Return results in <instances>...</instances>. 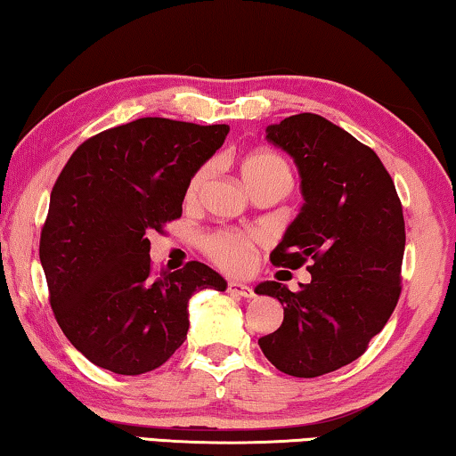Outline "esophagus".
<instances>
[{"instance_id":"esophagus-1","label":"esophagus","mask_w":456,"mask_h":456,"mask_svg":"<svg viewBox=\"0 0 456 456\" xmlns=\"http://www.w3.org/2000/svg\"><path fill=\"white\" fill-rule=\"evenodd\" d=\"M228 291L232 296H240V297H255V289L250 285L240 283V281H230L228 283Z\"/></svg>"}]
</instances>
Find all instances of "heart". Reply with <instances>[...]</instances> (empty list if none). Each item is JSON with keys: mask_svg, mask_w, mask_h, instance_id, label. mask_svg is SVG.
<instances>
[{"mask_svg": "<svg viewBox=\"0 0 456 456\" xmlns=\"http://www.w3.org/2000/svg\"><path fill=\"white\" fill-rule=\"evenodd\" d=\"M240 173L248 189L279 187L287 193L291 187V169L275 152L256 151L242 160ZM209 177V167H200L191 175L185 189V200L193 201ZM263 242V234L247 230H216L201 238V248L216 265L228 271H247L255 261V250Z\"/></svg>", "mask_w": 456, "mask_h": 456, "instance_id": "heart-1", "label": "heart"}]
</instances>
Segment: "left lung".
Here are the masks:
<instances>
[{
  "label": "left lung",
  "mask_w": 456,
  "mask_h": 456,
  "mask_svg": "<svg viewBox=\"0 0 456 456\" xmlns=\"http://www.w3.org/2000/svg\"><path fill=\"white\" fill-rule=\"evenodd\" d=\"M267 140L296 160L305 204L271 252L275 267L307 265L310 283L277 297L283 324L258 338L263 354L293 377H320L359 359L383 330L402 293L405 224L381 159L340 126L297 114L267 128Z\"/></svg>",
  "instance_id": "8db88e82"
}]
</instances>
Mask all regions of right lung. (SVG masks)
I'll use <instances>...</instances> for the list:
<instances>
[{"mask_svg": "<svg viewBox=\"0 0 456 456\" xmlns=\"http://www.w3.org/2000/svg\"><path fill=\"white\" fill-rule=\"evenodd\" d=\"M226 124L140 118L87 138L62 167L40 234V263L61 330L94 365L149 373L187 338L195 291H224L208 265L157 273L151 230L181 218L191 175Z\"/></svg>", "mask_w": 456, "mask_h": 456, "instance_id": "add662e5", "label": "right lung"}]
</instances>
